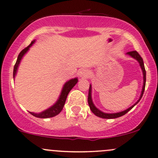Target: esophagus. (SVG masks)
<instances>
[{
  "instance_id": "esophagus-1",
  "label": "esophagus",
  "mask_w": 158,
  "mask_h": 158,
  "mask_svg": "<svg viewBox=\"0 0 158 158\" xmlns=\"http://www.w3.org/2000/svg\"><path fill=\"white\" fill-rule=\"evenodd\" d=\"M90 75V72L88 69H81L79 72V76L81 78H88Z\"/></svg>"
}]
</instances>
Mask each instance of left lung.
Wrapping results in <instances>:
<instances>
[{
    "label": "left lung",
    "instance_id": "8db88e82",
    "mask_svg": "<svg viewBox=\"0 0 158 158\" xmlns=\"http://www.w3.org/2000/svg\"><path fill=\"white\" fill-rule=\"evenodd\" d=\"M128 56H130L131 57L134 58V59H136L137 61L139 62V66H140L141 69H142V71H143V88H142V91H141V94H140V97H139L138 100L136 102L135 104H134L133 106L128 108V109L123 110V111L121 112H117V113H113V114H108V113H105V112H102V110H100L99 109L94 106L93 100H92V97H91V85H90V88H89V92H88V105H89L90 107V109L91 110V111L95 114L96 116L97 117H101V118L103 119H115L117 118V117H121V116L125 115L126 113H128L130 110L133 108L134 106H136L139 102V100L141 99L142 98L143 95V92H144L145 90V87H146V70H145V67H144V63H143V60L140 56L139 55V53L137 51H131V52H127Z\"/></svg>",
    "mask_w": 158,
    "mask_h": 158
}]
</instances>
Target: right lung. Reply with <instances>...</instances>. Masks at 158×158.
Listing matches in <instances>:
<instances>
[{
	"mask_svg": "<svg viewBox=\"0 0 158 158\" xmlns=\"http://www.w3.org/2000/svg\"><path fill=\"white\" fill-rule=\"evenodd\" d=\"M35 40H33L32 41L31 44L29 45L28 47L26 48H24L23 50L19 53V56H18L17 61H16V63L14 66V70H13V78L15 77L16 73H17L18 68H19V64L21 62V59H22L23 56L27 53V51L30 50V48H31L32 45L35 43ZM78 82V79L77 78H74V79H71L70 80L65 82V84L63 86L62 90H61V92L60 94V96H59V99H57L55 104L53 106L46 109L44 111L41 112V113H34V112H30L32 115H33L34 117H38V118H50V117H53L55 116L58 115L61 110L63 109V107L64 106V103L66 102L67 97H68L69 92L71 90L72 88L75 86V85Z\"/></svg>",
	"mask_w": 158,
	"mask_h": 158,
	"instance_id": "1",
	"label": "right lung"
}]
</instances>
